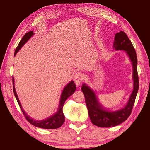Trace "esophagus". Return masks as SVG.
<instances>
[{"label":"esophagus","instance_id":"obj_1","mask_svg":"<svg viewBox=\"0 0 150 150\" xmlns=\"http://www.w3.org/2000/svg\"><path fill=\"white\" fill-rule=\"evenodd\" d=\"M83 79H84V75L82 73L78 72L75 75L74 77H73V81L76 85L77 86H79L81 83L83 82Z\"/></svg>","mask_w":150,"mask_h":150}]
</instances>
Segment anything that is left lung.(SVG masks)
I'll use <instances>...</instances> for the list:
<instances>
[{
	"instance_id": "left-lung-1",
	"label": "left lung",
	"mask_w": 150,
	"mask_h": 150,
	"mask_svg": "<svg viewBox=\"0 0 150 150\" xmlns=\"http://www.w3.org/2000/svg\"><path fill=\"white\" fill-rule=\"evenodd\" d=\"M113 48L116 51H125L131 61L133 67V91L125 106L120 110L112 111L101 105L94 91L85 83L82 85L81 90L85 97L88 116L94 125L103 128L118 126L129 117L132 112L139 88V80L137 71V56L135 49L126 33L122 31L116 33L115 36Z\"/></svg>"
}]
</instances>
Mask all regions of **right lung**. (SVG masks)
<instances>
[{"instance_id": "right-lung-1", "label": "right lung", "mask_w": 150, "mask_h": 150, "mask_svg": "<svg viewBox=\"0 0 150 150\" xmlns=\"http://www.w3.org/2000/svg\"><path fill=\"white\" fill-rule=\"evenodd\" d=\"M34 32L32 31L28 32L25 34V35L22 38V40H20L16 50H15L14 52V56L18 53V52L21 49L22 47L26 44V43L30 39V38L33 36L34 35ZM12 83H13V91L15 97H16L17 102L18 103L20 108L23 112L24 115L25 117H26V120L29 122L36 127H38V128H44V129H48V130H50V129H56L59 128L65 122V116L63 115V106L65 100L67 99L68 97H69L71 95H72L76 89V85L73 82V81H71L70 82L68 83L67 85H65V87L63 89V91L62 94H61L60 96V100H59V106H58V109L56 112H55L54 115L49 116V117L44 119V120H35L34 119L30 118V116L27 115L23 110V108L20 104V102L19 100L18 96L17 95V93L16 92V89H15L14 87V79L12 77Z\"/></svg>"}]
</instances>
